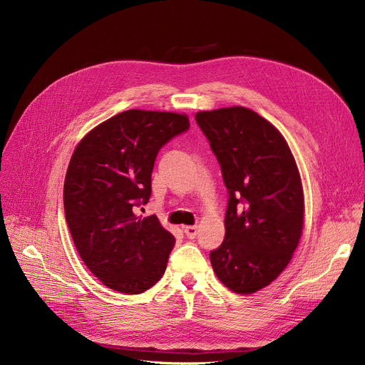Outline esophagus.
I'll list each match as a JSON object with an SVG mask.
<instances>
[{"mask_svg": "<svg viewBox=\"0 0 365 365\" xmlns=\"http://www.w3.org/2000/svg\"><path fill=\"white\" fill-rule=\"evenodd\" d=\"M185 235L189 238V240H194L198 234V227L197 226H185Z\"/></svg>", "mask_w": 365, "mask_h": 365, "instance_id": "obj_1", "label": "esophagus"}]
</instances>
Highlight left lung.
I'll list each match as a JSON object with an SVG mask.
<instances>
[{"label": "left lung", "instance_id": "obj_1", "mask_svg": "<svg viewBox=\"0 0 365 365\" xmlns=\"http://www.w3.org/2000/svg\"><path fill=\"white\" fill-rule=\"evenodd\" d=\"M195 121L227 189L225 240L210 252L217 278L240 294L269 285L289 264L303 229L300 175L282 134L242 106L204 110Z\"/></svg>", "mask_w": 365, "mask_h": 365}]
</instances>
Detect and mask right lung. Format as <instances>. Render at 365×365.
I'll list each match as a JSON object with an SVG mask.
<instances>
[{
	"instance_id": "obj_1",
	"label": "right lung",
	"mask_w": 365,
	"mask_h": 365,
	"mask_svg": "<svg viewBox=\"0 0 365 365\" xmlns=\"http://www.w3.org/2000/svg\"><path fill=\"white\" fill-rule=\"evenodd\" d=\"M187 130L186 115L130 109L94 127L72 153L63 186L69 232L90 272L115 292L143 293L165 272L175 237L134 207L150 198L160 149Z\"/></svg>"
}]
</instances>
